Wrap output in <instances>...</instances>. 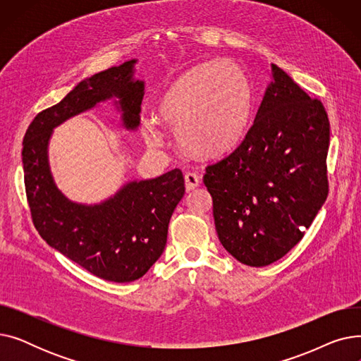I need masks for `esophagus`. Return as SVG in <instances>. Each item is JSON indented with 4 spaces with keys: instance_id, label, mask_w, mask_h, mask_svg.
I'll return each mask as SVG.
<instances>
[{
    "instance_id": "34e87169",
    "label": "esophagus",
    "mask_w": 361,
    "mask_h": 361,
    "mask_svg": "<svg viewBox=\"0 0 361 361\" xmlns=\"http://www.w3.org/2000/svg\"><path fill=\"white\" fill-rule=\"evenodd\" d=\"M184 183H185V188L188 192L195 190V188H197L200 184V177L196 173H185Z\"/></svg>"
}]
</instances>
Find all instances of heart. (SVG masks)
Returning a JSON list of instances; mask_svg holds the SVG:
<instances>
[{"mask_svg": "<svg viewBox=\"0 0 361 361\" xmlns=\"http://www.w3.org/2000/svg\"><path fill=\"white\" fill-rule=\"evenodd\" d=\"M252 108V89L243 68L231 60L202 63L171 85L155 118L142 120L145 140L164 145L161 126L176 131L178 143L199 157L231 149L244 135Z\"/></svg>", "mask_w": 361, "mask_h": 361, "instance_id": "b5f03b06", "label": "heart"}]
</instances>
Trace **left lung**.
<instances>
[{
    "label": "left lung",
    "mask_w": 361,
    "mask_h": 361,
    "mask_svg": "<svg viewBox=\"0 0 361 361\" xmlns=\"http://www.w3.org/2000/svg\"><path fill=\"white\" fill-rule=\"evenodd\" d=\"M240 145L204 168L219 241L247 267H268L305 237L329 192L326 109L272 64Z\"/></svg>",
    "instance_id": "8db88e82"
}]
</instances>
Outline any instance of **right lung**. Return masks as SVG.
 Masks as SVG:
<instances>
[{
    "instance_id": "right-lung-1",
    "label": "right lung",
    "mask_w": 361,
    "mask_h": 361,
    "mask_svg": "<svg viewBox=\"0 0 361 361\" xmlns=\"http://www.w3.org/2000/svg\"><path fill=\"white\" fill-rule=\"evenodd\" d=\"M135 63L92 75L61 102L41 111L26 130L22 152L26 197L36 231L87 272L112 282L142 278L161 257L171 215L185 192L181 169L130 183L102 204H75L56 190L47 145L55 126L111 97L120 98L126 127L136 128L145 85L131 79Z\"/></svg>"
}]
</instances>
